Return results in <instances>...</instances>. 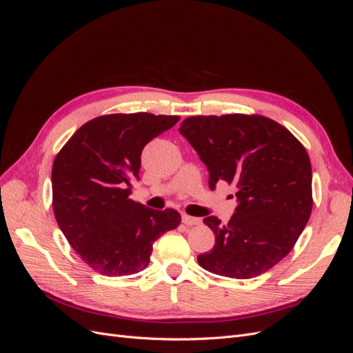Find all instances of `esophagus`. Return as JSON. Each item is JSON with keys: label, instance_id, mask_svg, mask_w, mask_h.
Wrapping results in <instances>:
<instances>
[{"label": "esophagus", "instance_id": "34e87169", "mask_svg": "<svg viewBox=\"0 0 353 353\" xmlns=\"http://www.w3.org/2000/svg\"><path fill=\"white\" fill-rule=\"evenodd\" d=\"M183 222L185 223L187 227H194V225H200V219L194 218V216H190V215H183Z\"/></svg>", "mask_w": 353, "mask_h": 353}]
</instances>
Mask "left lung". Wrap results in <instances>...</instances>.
Wrapping results in <instances>:
<instances>
[{
    "instance_id": "obj_1",
    "label": "left lung",
    "mask_w": 353,
    "mask_h": 353,
    "mask_svg": "<svg viewBox=\"0 0 353 353\" xmlns=\"http://www.w3.org/2000/svg\"><path fill=\"white\" fill-rule=\"evenodd\" d=\"M181 135L209 169V187H236L239 206L228 223L205 218L215 245L197 256L203 270L230 279L258 276L290 253L312 212V169L306 148L261 114L191 116Z\"/></svg>"
}]
</instances>
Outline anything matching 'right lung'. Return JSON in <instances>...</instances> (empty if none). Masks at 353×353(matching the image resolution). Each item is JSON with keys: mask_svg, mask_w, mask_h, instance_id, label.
Here are the masks:
<instances>
[{"mask_svg": "<svg viewBox=\"0 0 353 353\" xmlns=\"http://www.w3.org/2000/svg\"><path fill=\"white\" fill-rule=\"evenodd\" d=\"M178 121L144 112L103 114L83 123L57 153L52 210L73 250L95 272L143 271L153 243L181 223L174 209H147L130 199L144 145Z\"/></svg>", "mask_w": 353, "mask_h": 353, "instance_id": "right-lung-1", "label": "right lung"}]
</instances>
